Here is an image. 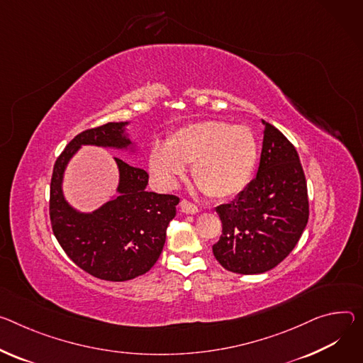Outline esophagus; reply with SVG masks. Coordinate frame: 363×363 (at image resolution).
Wrapping results in <instances>:
<instances>
[{"label": "esophagus", "instance_id": "34e87169", "mask_svg": "<svg viewBox=\"0 0 363 363\" xmlns=\"http://www.w3.org/2000/svg\"><path fill=\"white\" fill-rule=\"evenodd\" d=\"M181 211L185 213V214H196L200 210H199V207H196L192 203H189L188 200H182L181 201Z\"/></svg>", "mask_w": 363, "mask_h": 363}]
</instances>
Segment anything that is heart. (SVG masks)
<instances>
[{
	"mask_svg": "<svg viewBox=\"0 0 363 363\" xmlns=\"http://www.w3.org/2000/svg\"><path fill=\"white\" fill-rule=\"evenodd\" d=\"M259 157L253 131L220 120L184 125L169 136L167 146H155L149 168L163 186H174L192 164V179L214 200L235 196L249 184Z\"/></svg>",
	"mask_w": 363,
	"mask_h": 363,
	"instance_id": "obj_1",
	"label": "heart"
}]
</instances>
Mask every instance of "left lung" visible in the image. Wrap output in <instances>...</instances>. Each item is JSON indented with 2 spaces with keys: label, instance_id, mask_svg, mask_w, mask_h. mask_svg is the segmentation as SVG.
I'll return each instance as SVG.
<instances>
[{
  "label": "left lung",
  "instance_id": "1",
  "mask_svg": "<svg viewBox=\"0 0 363 363\" xmlns=\"http://www.w3.org/2000/svg\"><path fill=\"white\" fill-rule=\"evenodd\" d=\"M256 178L230 204L216 208L223 232L213 246L220 265L253 275L275 268L298 243L308 221L307 181L294 145L263 121Z\"/></svg>",
  "mask_w": 363,
  "mask_h": 363
}]
</instances>
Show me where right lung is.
Returning <instances> with one entry per match:
<instances>
[{
  "label": "right lung",
  "instance_id": "right-lung-1",
  "mask_svg": "<svg viewBox=\"0 0 363 363\" xmlns=\"http://www.w3.org/2000/svg\"><path fill=\"white\" fill-rule=\"evenodd\" d=\"M127 121L107 123L75 136L55 162L49 214L53 235L69 259L89 275L123 282L146 274L159 259L179 199L146 191L149 174L114 157L120 171L118 195L91 214L74 210L63 199L62 179L69 159L82 145L124 149Z\"/></svg>",
  "mask_w": 363,
  "mask_h": 363
}]
</instances>
